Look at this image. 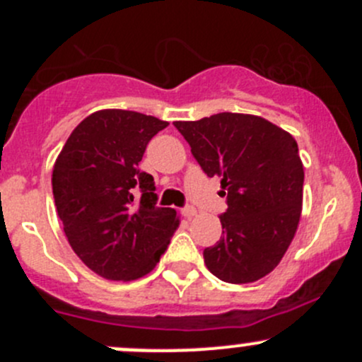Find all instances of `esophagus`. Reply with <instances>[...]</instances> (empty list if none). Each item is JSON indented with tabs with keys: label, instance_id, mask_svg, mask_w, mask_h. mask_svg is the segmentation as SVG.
<instances>
[{
	"label": "esophagus",
	"instance_id": "1",
	"mask_svg": "<svg viewBox=\"0 0 362 362\" xmlns=\"http://www.w3.org/2000/svg\"><path fill=\"white\" fill-rule=\"evenodd\" d=\"M196 214H198V210H196L194 206H185V208H182V215H184L185 218L196 217Z\"/></svg>",
	"mask_w": 362,
	"mask_h": 362
}]
</instances>
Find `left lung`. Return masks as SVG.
Returning <instances> with one entry per match:
<instances>
[{
	"mask_svg": "<svg viewBox=\"0 0 362 362\" xmlns=\"http://www.w3.org/2000/svg\"><path fill=\"white\" fill-rule=\"evenodd\" d=\"M208 177H221L228 210L222 236L203 250L222 282L250 284L279 266L293 242L303 204L305 171L287 131L249 113L222 112L173 122Z\"/></svg>",
	"mask_w": 362,
	"mask_h": 362,
	"instance_id": "1",
	"label": "left lung"
}]
</instances>
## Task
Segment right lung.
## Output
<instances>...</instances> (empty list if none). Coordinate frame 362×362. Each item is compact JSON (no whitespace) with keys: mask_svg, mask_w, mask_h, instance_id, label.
<instances>
[{"mask_svg":"<svg viewBox=\"0 0 362 362\" xmlns=\"http://www.w3.org/2000/svg\"><path fill=\"white\" fill-rule=\"evenodd\" d=\"M166 120L129 110L90 113L73 129L52 170V192L75 254L108 280L147 275L178 228L173 208L156 206L154 177L138 170Z\"/></svg>","mask_w":362,"mask_h":362,"instance_id":"obj_1","label":"right lung"}]
</instances>
